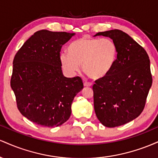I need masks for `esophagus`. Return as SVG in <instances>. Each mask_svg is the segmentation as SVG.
<instances>
[{
    "label": "esophagus",
    "mask_w": 158,
    "mask_h": 158,
    "mask_svg": "<svg viewBox=\"0 0 158 158\" xmlns=\"http://www.w3.org/2000/svg\"><path fill=\"white\" fill-rule=\"evenodd\" d=\"M84 86L85 87H90V86H91V83L84 82Z\"/></svg>",
    "instance_id": "34e87169"
}]
</instances>
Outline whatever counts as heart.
Returning a JSON list of instances; mask_svg holds the SVG:
<instances>
[{
  "label": "heart",
  "mask_w": 158,
  "mask_h": 158,
  "mask_svg": "<svg viewBox=\"0 0 158 158\" xmlns=\"http://www.w3.org/2000/svg\"><path fill=\"white\" fill-rule=\"evenodd\" d=\"M68 52L59 56L61 67L70 75L81 64L82 71L92 79H100L109 73L117 59V47L112 39L83 36L73 41Z\"/></svg>",
  "instance_id": "obj_1"
}]
</instances>
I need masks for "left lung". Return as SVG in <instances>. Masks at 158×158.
I'll use <instances>...</instances> for the list:
<instances>
[{
  "label": "left lung",
  "mask_w": 158,
  "mask_h": 158,
  "mask_svg": "<svg viewBox=\"0 0 158 158\" xmlns=\"http://www.w3.org/2000/svg\"><path fill=\"white\" fill-rule=\"evenodd\" d=\"M117 47V59L108 75L93 85L96 115L103 126L126 124L142 113L152 84L150 60L144 48L122 30L98 32Z\"/></svg>",
  "instance_id": "obj_1"
}]
</instances>
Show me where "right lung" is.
I'll list each match as a JSON object with an SVG mask.
<instances>
[{"label":"right lung","mask_w":158,"mask_h":158,"mask_svg":"<svg viewBox=\"0 0 158 158\" xmlns=\"http://www.w3.org/2000/svg\"><path fill=\"white\" fill-rule=\"evenodd\" d=\"M74 35L39 30L15 54L11 88L19 111L32 123L57 127L70 118L83 82L79 77H64L59 56L61 47Z\"/></svg>","instance_id":"obj_1"}]
</instances>
